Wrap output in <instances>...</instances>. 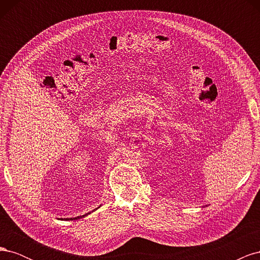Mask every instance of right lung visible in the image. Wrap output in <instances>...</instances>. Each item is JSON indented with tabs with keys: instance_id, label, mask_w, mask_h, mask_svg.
I'll list each match as a JSON object with an SVG mask.
<instances>
[{
	"instance_id": "add662e5",
	"label": "right lung",
	"mask_w": 260,
	"mask_h": 260,
	"mask_svg": "<svg viewBox=\"0 0 260 260\" xmlns=\"http://www.w3.org/2000/svg\"><path fill=\"white\" fill-rule=\"evenodd\" d=\"M88 214H85V215H83V216H79V217H76V218H74V219H80V218H82V217H84V216H86ZM69 220V219H68ZM70 220H73V219H70Z\"/></svg>"
}]
</instances>
